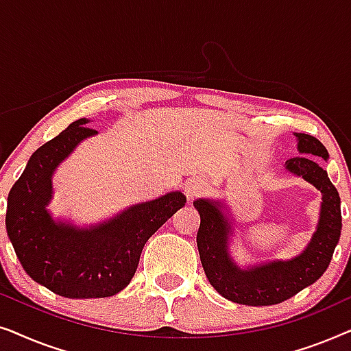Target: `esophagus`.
<instances>
[{
  "instance_id": "obj_1",
  "label": "esophagus",
  "mask_w": 351,
  "mask_h": 351,
  "mask_svg": "<svg viewBox=\"0 0 351 351\" xmlns=\"http://www.w3.org/2000/svg\"><path fill=\"white\" fill-rule=\"evenodd\" d=\"M204 189H206L204 182L201 180V179H198V177H191V179L186 180L185 185H184L185 195H186V198H189V199L195 198V196H198V195L203 193Z\"/></svg>"
}]
</instances>
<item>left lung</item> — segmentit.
<instances>
[{"mask_svg":"<svg viewBox=\"0 0 351 351\" xmlns=\"http://www.w3.org/2000/svg\"><path fill=\"white\" fill-rule=\"evenodd\" d=\"M294 136L299 153L328 160L329 153L318 138L302 132ZM286 169L323 193L316 232L308 246L291 261H271L243 270L230 257L228 237L233 233L232 223L222 213V203L210 199H196L193 203L201 217L196 234L201 263L210 286L225 299L252 306L281 304L313 285L329 267L342 230L339 191L329 180L328 172L310 156L291 158L286 161Z\"/></svg>","mask_w":351,"mask_h":351,"instance_id":"8db88e82","label":"left lung"}]
</instances>
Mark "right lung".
<instances>
[{
    "label": "right lung",
    "mask_w": 351,
    "mask_h": 351,
    "mask_svg": "<svg viewBox=\"0 0 351 351\" xmlns=\"http://www.w3.org/2000/svg\"><path fill=\"white\" fill-rule=\"evenodd\" d=\"M88 123L86 118L71 123L38 148L8 196L6 232L23 270L69 299H100L123 291L148 238L186 203L182 191H171L89 228L56 222L46 209L52 174L81 141L97 134Z\"/></svg>",
    "instance_id": "right-lung-1"
}]
</instances>
